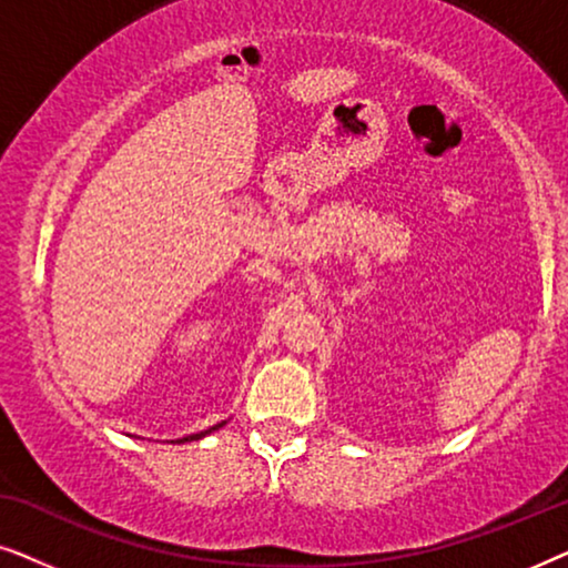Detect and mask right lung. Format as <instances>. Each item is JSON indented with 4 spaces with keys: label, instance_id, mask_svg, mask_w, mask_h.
<instances>
[{
    "label": "right lung",
    "instance_id": "right-lung-1",
    "mask_svg": "<svg viewBox=\"0 0 568 568\" xmlns=\"http://www.w3.org/2000/svg\"><path fill=\"white\" fill-rule=\"evenodd\" d=\"M224 426V422L222 424H216V426H209L206 432H199V434H191V437H183V439H178L183 445V442H193V439H201V437H206V434H212V432H216V429H222Z\"/></svg>",
    "mask_w": 568,
    "mask_h": 568
}]
</instances>
